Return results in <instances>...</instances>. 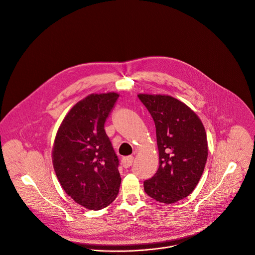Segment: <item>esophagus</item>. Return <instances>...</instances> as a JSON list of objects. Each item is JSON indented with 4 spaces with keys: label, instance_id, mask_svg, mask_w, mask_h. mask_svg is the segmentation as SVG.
I'll list each match as a JSON object with an SVG mask.
<instances>
[{
    "label": "esophagus",
    "instance_id": "esophagus-1",
    "mask_svg": "<svg viewBox=\"0 0 255 255\" xmlns=\"http://www.w3.org/2000/svg\"><path fill=\"white\" fill-rule=\"evenodd\" d=\"M133 160H134V157L132 155H128V156L123 157L122 158V165H123V167H126V168L129 167L132 164Z\"/></svg>",
    "mask_w": 255,
    "mask_h": 255
}]
</instances>
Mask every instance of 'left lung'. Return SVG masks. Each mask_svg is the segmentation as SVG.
<instances>
[{"label":"left lung","mask_w":255,"mask_h":255,"mask_svg":"<svg viewBox=\"0 0 255 255\" xmlns=\"http://www.w3.org/2000/svg\"><path fill=\"white\" fill-rule=\"evenodd\" d=\"M153 117L158 168L144 181L145 192L161 203L177 202L192 193L203 173L208 143L203 124L186 104L169 96L138 95Z\"/></svg>","instance_id":"obj_1"}]
</instances>
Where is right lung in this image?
Listing matches in <instances>:
<instances>
[{
  "mask_svg": "<svg viewBox=\"0 0 255 255\" xmlns=\"http://www.w3.org/2000/svg\"><path fill=\"white\" fill-rule=\"evenodd\" d=\"M119 95H91L78 102L62 121L53 147V165L65 192L77 203L101 210L118 195L119 159L104 123Z\"/></svg>",
  "mask_w": 255,
  "mask_h": 255,
  "instance_id": "1",
  "label": "right lung"
}]
</instances>
